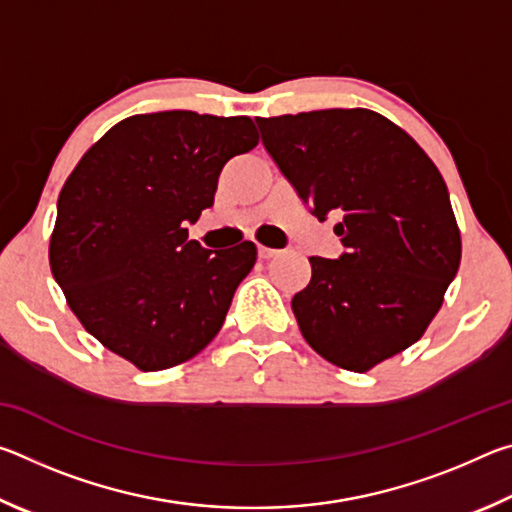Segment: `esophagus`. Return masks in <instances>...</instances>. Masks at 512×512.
<instances>
[{
  "instance_id": "34e87169",
  "label": "esophagus",
  "mask_w": 512,
  "mask_h": 512,
  "mask_svg": "<svg viewBox=\"0 0 512 512\" xmlns=\"http://www.w3.org/2000/svg\"><path fill=\"white\" fill-rule=\"evenodd\" d=\"M257 253H259V259H271V257L280 255V250H277V248H268V246H259Z\"/></svg>"
}]
</instances>
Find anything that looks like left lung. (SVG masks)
Returning a JSON list of instances; mask_svg holds the SVG:
<instances>
[{
  "instance_id": "8db88e82",
  "label": "left lung",
  "mask_w": 512,
  "mask_h": 512,
  "mask_svg": "<svg viewBox=\"0 0 512 512\" xmlns=\"http://www.w3.org/2000/svg\"><path fill=\"white\" fill-rule=\"evenodd\" d=\"M266 151L318 221L339 216V259L309 257L291 300L320 357L368 372L427 332L461 264V230L436 164L366 108L257 117Z\"/></svg>"
}]
</instances>
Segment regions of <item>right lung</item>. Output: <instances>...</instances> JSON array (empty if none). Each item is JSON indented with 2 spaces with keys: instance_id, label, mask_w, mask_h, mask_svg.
Masks as SVG:
<instances>
[{
  "instance_id": "1",
  "label": "right lung",
  "mask_w": 512,
  "mask_h": 512,
  "mask_svg": "<svg viewBox=\"0 0 512 512\" xmlns=\"http://www.w3.org/2000/svg\"><path fill=\"white\" fill-rule=\"evenodd\" d=\"M250 117L133 115L94 142L58 196L49 264L81 325L137 370H167L219 334L257 246L187 239L223 164L255 149Z\"/></svg>"
}]
</instances>
